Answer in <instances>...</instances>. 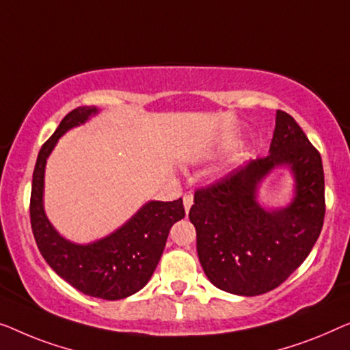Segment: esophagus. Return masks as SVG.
<instances>
[{
  "label": "esophagus",
  "instance_id": "obj_1",
  "mask_svg": "<svg viewBox=\"0 0 350 350\" xmlns=\"http://www.w3.org/2000/svg\"><path fill=\"white\" fill-rule=\"evenodd\" d=\"M191 204H193V195L185 193V195H184V208H185V213H189L190 208H191Z\"/></svg>",
  "mask_w": 350,
  "mask_h": 350
}]
</instances>
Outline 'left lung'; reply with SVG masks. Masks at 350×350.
Wrapping results in <instances>:
<instances>
[{"instance_id":"1","label":"left lung","mask_w":350,"mask_h":350,"mask_svg":"<svg viewBox=\"0 0 350 350\" xmlns=\"http://www.w3.org/2000/svg\"><path fill=\"white\" fill-rule=\"evenodd\" d=\"M282 165L294 177V198L284 208H265L259 184ZM189 217L200 263L215 287L243 297L267 293L306 260L322 231L321 154L293 117L278 111L269 154L196 190Z\"/></svg>"}]
</instances>
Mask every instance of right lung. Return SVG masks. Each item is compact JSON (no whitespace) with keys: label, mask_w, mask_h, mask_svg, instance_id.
Here are the masks:
<instances>
[{"label":"right lung","mask_w":350,"mask_h":350,"mask_svg":"<svg viewBox=\"0 0 350 350\" xmlns=\"http://www.w3.org/2000/svg\"><path fill=\"white\" fill-rule=\"evenodd\" d=\"M98 112L95 106L76 107L44 142L33 171L29 219L39 252L53 271L79 292L114 301L139 292L149 282L171 226L184 219L185 211L182 198L149 201L120 228L88 244L72 243L53 228L44 211L47 159L68 130L83 125Z\"/></svg>","instance_id":"right-lung-1"}]
</instances>
